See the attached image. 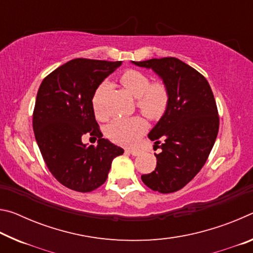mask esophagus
I'll return each mask as SVG.
<instances>
[{
	"mask_svg": "<svg viewBox=\"0 0 253 253\" xmlns=\"http://www.w3.org/2000/svg\"><path fill=\"white\" fill-rule=\"evenodd\" d=\"M128 151H129V153L131 154L132 156H137V155H139V154H140V151H137V149H128Z\"/></svg>",
	"mask_w": 253,
	"mask_h": 253,
	"instance_id": "34e87169",
	"label": "esophagus"
}]
</instances>
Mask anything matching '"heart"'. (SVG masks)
I'll use <instances>...</instances> for the list:
<instances>
[{"mask_svg": "<svg viewBox=\"0 0 253 253\" xmlns=\"http://www.w3.org/2000/svg\"><path fill=\"white\" fill-rule=\"evenodd\" d=\"M121 84L131 96L136 98L137 108L145 117L151 121L162 118L169 104V90L164 83H152L151 77L142 71L128 69L121 76ZM106 85L101 84L96 89L92 97V107L97 118L106 119L107 115L102 111L100 102ZM146 129V125L138 116L119 118L107 127V136L114 143L119 145H132Z\"/></svg>", "mask_w": 253, "mask_h": 253, "instance_id": "b5f03b06", "label": "heart"}]
</instances>
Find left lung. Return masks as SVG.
<instances>
[{"mask_svg": "<svg viewBox=\"0 0 253 253\" xmlns=\"http://www.w3.org/2000/svg\"><path fill=\"white\" fill-rule=\"evenodd\" d=\"M132 63L151 68L169 90L168 110L148 134L162 152L155 154V170L142 181L153 191L173 193L194 178L212 151L220 125L216 102L204 76L179 59Z\"/></svg>", "mask_w": 253, "mask_h": 253, "instance_id": "obj_1", "label": "left lung"}]
</instances>
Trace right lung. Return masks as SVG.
I'll return each instance as SVG.
<instances>
[{
	"label": "right lung",
	"mask_w": 253,
	"mask_h": 253,
	"mask_svg": "<svg viewBox=\"0 0 253 253\" xmlns=\"http://www.w3.org/2000/svg\"><path fill=\"white\" fill-rule=\"evenodd\" d=\"M122 61L74 59L48 75L38 90L33 130L51 174L77 192H91L106 182L111 162L124 149L102 134L96 122L92 97ZM84 133L98 138L97 147L83 144Z\"/></svg>",
	"instance_id": "obj_1"
}]
</instances>
